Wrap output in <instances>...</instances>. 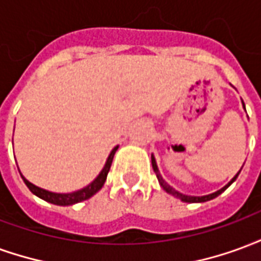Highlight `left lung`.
Segmentation results:
<instances>
[{"label": "left lung", "mask_w": 261, "mask_h": 261, "mask_svg": "<svg viewBox=\"0 0 261 261\" xmlns=\"http://www.w3.org/2000/svg\"><path fill=\"white\" fill-rule=\"evenodd\" d=\"M242 105H243V108H245V103H243V100H242ZM151 162H152V169L153 172H155L156 177H158V181H159V185H161V187H162L166 193H169V194H172L173 197H176V198H179V200H181V201H185V202H205V201H210V200H213V198H215V197H218L221 193H224L225 190H226V189H228V187H229L230 185L236 180V179H238V176H239L242 168H243V166H242L241 170H239V172H238V173L230 179V181L228 183V185H225L222 189H219V190H217L215 193H211V194H207V196H187V194H183V193L175 190L173 187L169 186V185L164 180V177L161 176V172H159L158 165H156V161H155V156H153V155H151Z\"/></svg>", "instance_id": "8db88e82"}]
</instances>
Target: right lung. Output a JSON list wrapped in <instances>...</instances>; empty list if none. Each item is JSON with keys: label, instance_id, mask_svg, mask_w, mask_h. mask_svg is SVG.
Listing matches in <instances>:
<instances>
[{"label": "right lung", "instance_id": "obj_1", "mask_svg": "<svg viewBox=\"0 0 261 261\" xmlns=\"http://www.w3.org/2000/svg\"><path fill=\"white\" fill-rule=\"evenodd\" d=\"M117 147H114L112 149V152L109 153L108 159H106V164L103 166V169L100 170V173L93 179V180L88 185V186L82 187L80 190H76V192H72V193H54V192H50V190H46V189H42V187L36 186V185H33L31 181L26 179L25 176L20 173V177L23 179L25 181V185L28 186V189L31 190L35 196H37L39 198H42L44 201L50 202V204H54V205H74L76 202H81V201H85L88 198H91L92 196H95L100 189L103 187L105 185V181H106V177H108V173L109 170H110V166H112V161H113V156L116 151H117Z\"/></svg>", "mask_w": 261, "mask_h": 261}]
</instances>
